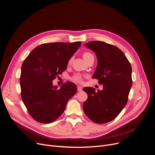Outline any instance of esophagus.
<instances>
[{
	"mask_svg": "<svg viewBox=\"0 0 155 155\" xmlns=\"http://www.w3.org/2000/svg\"><path fill=\"white\" fill-rule=\"evenodd\" d=\"M82 90H83V88L81 87H80V86L77 87V91H82Z\"/></svg>",
	"mask_w": 155,
	"mask_h": 155,
	"instance_id": "34e87169",
	"label": "esophagus"
}]
</instances>
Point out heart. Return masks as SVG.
<instances>
[{
  "instance_id": "b5f03b06",
  "label": "heart",
  "mask_w": 155,
  "mask_h": 155,
  "mask_svg": "<svg viewBox=\"0 0 155 155\" xmlns=\"http://www.w3.org/2000/svg\"><path fill=\"white\" fill-rule=\"evenodd\" d=\"M91 56H93V54L90 52H86L83 54V58L84 59H85V61L89 58L90 57H91ZM72 58H70V60H69V62L72 61ZM72 80L76 82V83H81L83 81V76L80 74H77L75 75H74L72 77Z\"/></svg>"
}]
</instances>
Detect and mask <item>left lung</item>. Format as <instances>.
<instances>
[{"mask_svg": "<svg viewBox=\"0 0 155 155\" xmlns=\"http://www.w3.org/2000/svg\"><path fill=\"white\" fill-rule=\"evenodd\" d=\"M85 46L97 56V65L93 78L98 80L103 90L83 88L88 94L83 110L94 122L105 124L114 120L128 101L132 85L131 65L124 52L114 45L93 41Z\"/></svg>", "mask_w": 155, "mask_h": 155, "instance_id": "8db88e82", "label": "left lung"}]
</instances>
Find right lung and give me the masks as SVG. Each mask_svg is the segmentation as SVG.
<instances>
[{"label":"right lung","instance_id":"1","mask_svg":"<svg viewBox=\"0 0 155 155\" xmlns=\"http://www.w3.org/2000/svg\"><path fill=\"white\" fill-rule=\"evenodd\" d=\"M81 43H45L35 48L23 61L21 97L30 115L37 122L48 124L55 120L77 93L74 83L67 81L58 89L53 86L52 80L65 71L69 59Z\"/></svg>","mask_w":155,"mask_h":155}]
</instances>
